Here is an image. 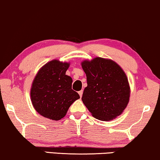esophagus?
Instances as JSON below:
<instances>
[{
    "label": "esophagus",
    "mask_w": 160,
    "mask_h": 160,
    "mask_svg": "<svg viewBox=\"0 0 160 160\" xmlns=\"http://www.w3.org/2000/svg\"><path fill=\"white\" fill-rule=\"evenodd\" d=\"M82 93H83V92H82V90H81V91H80V92H78V94H79V95H80V98H82Z\"/></svg>",
    "instance_id": "obj_1"
}]
</instances>
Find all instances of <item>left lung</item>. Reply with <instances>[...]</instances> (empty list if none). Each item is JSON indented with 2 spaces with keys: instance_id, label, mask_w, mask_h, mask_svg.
Here are the masks:
<instances>
[{
  "instance_id": "8db88e82",
  "label": "left lung",
  "mask_w": 160,
  "mask_h": 160,
  "mask_svg": "<svg viewBox=\"0 0 160 160\" xmlns=\"http://www.w3.org/2000/svg\"><path fill=\"white\" fill-rule=\"evenodd\" d=\"M87 86L82 100L98 120L110 121L123 112L130 98V86L122 68L116 62L102 58L83 60Z\"/></svg>"
}]
</instances>
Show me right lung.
Listing matches in <instances>:
<instances>
[{
  "instance_id": "obj_1",
  "label": "right lung",
  "mask_w": 160,
  "mask_h": 160,
  "mask_svg": "<svg viewBox=\"0 0 160 160\" xmlns=\"http://www.w3.org/2000/svg\"><path fill=\"white\" fill-rule=\"evenodd\" d=\"M70 63L53 60L40 68L32 82L30 97L38 114L52 120H60L80 98L72 89V79L66 72Z\"/></svg>"
}]
</instances>
